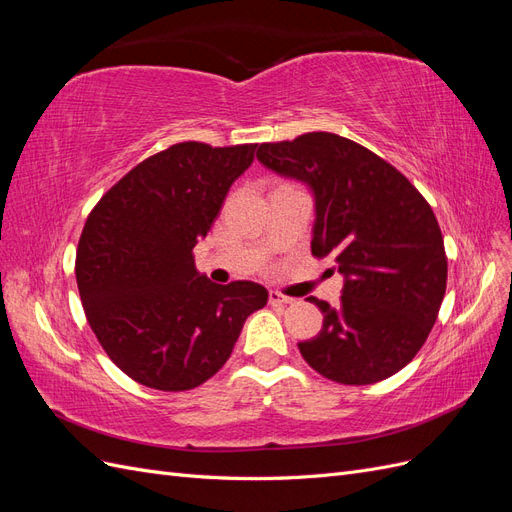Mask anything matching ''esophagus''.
I'll use <instances>...</instances> for the list:
<instances>
[{"mask_svg": "<svg viewBox=\"0 0 512 512\" xmlns=\"http://www.w3.org/2000/svg\"><path fill=\"white\" fill-rule=\"evenodd\" d=\"M292 301H294V299L286 297V294L277 292V290H271V292H269V303H271V305H288V303H292Z\"/></svg>", "mask_w": 512, "mask_h": 512, "instance_id": "34e87169", "label": "esophagus"}]
</instances>
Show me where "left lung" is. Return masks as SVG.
I'll use <instances>...</instances> for the list:
<instances>
[{
  "label": "left lung",
  "instance_id": "left-lung-1",
  "mask_svg": "<svg viewBox=\"0 0 512 512\" xmlns=\"http://www.w3.org/2000/svg\"><path fill=\"white\" fill-rule=\"evenodd\" d=\"M256 158L307 183L316 200L312 254L344 275L342 301L309 297L322 309L303 359L339 384H374L406 367L438 318L446 254L423 194L374 151L331 132L262 143Z\"/></svg>",
  "mask_w": 512,
  "mask_h": 512
}]
</instances>
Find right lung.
<instances>
[{
    "mask_svg": "<svg viewBox=\"0 0 512 512\" xmlns=\"http://www.w3.org/2000/svg\"><path fill=\"white\" fill-rule=\"evenodd\" d=\"M254 151L177 143L136 164L89 213L74 267L85 316L108 359L138 384L196 389L267 305L265 286L213 284L192 252Z\"/></svg>",
    "mask_w": 512,
    "mask_h": 512,
    "instance_id": "obj_1",
    "label": "right lung"
}]
</instances>
